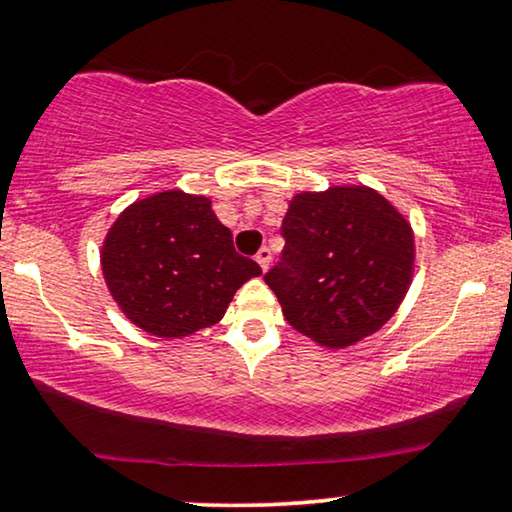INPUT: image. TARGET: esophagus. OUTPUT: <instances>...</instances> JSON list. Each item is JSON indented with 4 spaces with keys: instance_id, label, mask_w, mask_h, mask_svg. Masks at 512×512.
<instances>
[{
    "instance_id": "1",
    "label": "esophagus",
    "mask_w": 512,
    "mask_h": 512,
    "mask_svg": "<svg viewBox=\"0 0 512 512\" xmlns=\"http://www.w3.org/2000/svg\"><path fill=\"white\" fill-rule=\"evenodd\" d=\"M270 261H272V251L267 249V247H263V249L258 251V254H256V263L261 265V267H263V272H265L267 267H270Z\"/></svg>"
}]
</instances>
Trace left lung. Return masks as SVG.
<instances>
[{
    "mask_svg": "<svg viewBox=\"0 0 512 512\" xmlns=\"http://www.w3.org/2000/svg\"><path fill=\"white\" fill-rule=\"evenodd\" d=\"M281 235L286 247L265 283L288 325L318 345L348 348L375 334L405 300L412 226L371 187L295 194Z\"/></svg>",
    "mask_w": 512,
    "mask_h": 512,
    "instance_id": "8db88e82",
    "label": "left lung"
}]
</instances>
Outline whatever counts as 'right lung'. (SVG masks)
<instances>
[{"label": "right lung", "mask_w": 512, "mask_h": 512, "mask_svg": "<svg viewBox=\"0 0 512 512\" xmlns=\"http://www.w3.org/2000/svg\"><path fill=\"white\" fill-rule=\"evenodd\" d=\"M107 288L130 322L183 338L224 318L235 290L261 267L240 256L206 196L167 190L135 201L100 251Z\"/></svg>", "instance_id": "add662e5"}]
</instances>
